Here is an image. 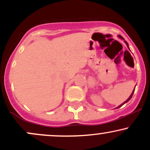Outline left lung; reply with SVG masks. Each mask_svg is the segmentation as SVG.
Instances as JSON below:
<instances>
[{"label":"left lung","mask_w":150,"mask_h":150,"mask_svg":"<svg viewBox=\"0 0 150 150\" xmlns=\"http://www.w3.org/2000/svg\"><path fill=\"white\" fill-rule=\"evenodd\" d=\"M118 37H119V38H120V39H123V40H124V39H123V37H121V36L118 35ZM124 42L125 43V44H126V45H127V46H128V43H127V42H126V41H124ZM128 49H129V48H128ZM134 92H135V89H133V91H132V94H130V97H129V98H128V99H127V100H126V101H124V102H123V104H120V106H118V107H116V108H118L121 107V106H123V104H125V103H127V102H128V101L129 100H130V99H131V98H132V95H133V93H134Z\"/></svg>","instance_id":"1"}]
</instances>
